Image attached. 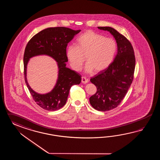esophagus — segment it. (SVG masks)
<instances>
[{"label": "esophagus", "instance_id": "esophagus-1", "mask_svg": "<svg viewBox=\"0 0 160 160\" xmlns=\"http://www.w3.org/2000/svg\"><path fill=\"white\" fill-rule=\"evenodd\" d=\"M88 79L86 78V77H82V83H84V84H86V83H88Z\"/></svg>", "mask_w": 160, "mask_h": 160}]
</instances>
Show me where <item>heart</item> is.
Returning a JSON list of instances; mask_svg holds the SVG:
<instances>
[{
    "label": "heart",
    "instance_id": "b5f03b06",
    "mask_svg": "<svg viewBox=\"0 0 160 160\" xmlns=\"http://www.w3.org/2000/svg\"><path fill=\"white\" fill-rule=\"evenodd\" d=\"M116 42L112 38L91 30L81 34L76 41V46L69 45L66 49V57L72 68L79 71L85 61V72L98 73L105 70L112 62L116 54Z\"/></svg>",
    "mask_w": 160,
    "mask_h": 160
}]
</instances>
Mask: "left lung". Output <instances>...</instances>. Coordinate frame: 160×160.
<instances>
[{"instance_id":"obj_1","label":"left lung","mask_w":160,"mask_h":160,"mask_svg":"<svg viewBox=\"0 0 160 160\" xmlns=\"http://www.w3.org/2000/svg\"><path fill=\"white\" fill-rule=\"evenodd\" d=\"M114 38L117 53L108 68L90 79L97 92L89 98L91 105L101 112L114 109L122 101L132 83L136 59L133 48L126 38L110 27H98Z\"/></svg>"}]
</instances>
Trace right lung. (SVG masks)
<instances>
[{
	"instance_id": "right-lung-1",
	"label": "right lung",
	"mask_w": 160,
	"mask_h": 160,
	"mask_svg": "<svg viewBox=\"0 0 160 160\" xmlns=\"http://www.w3.org/2000/svg\"><path fill=\"white\" fill-rule=\"evenodd\" d=\"M80 31L64 27H50L34 35L27 43L23 57L24 79L34 101L43 109L55 111L61 109L66 103L72 86L79 85L81 82V75L67 68L66 64L68 61L66 57L68 44ZM39 55L50 56L58 66V78L55 87L45 94L35 92L27 81L28 62L31 58Z\"/></svg>"
}]
</instances>
